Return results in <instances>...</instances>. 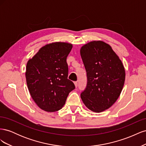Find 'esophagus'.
Returning a JSON list of instances; mask_svg holds the SVG:
<instances>
[{"mask_svg":"<svg viewBox=\"0 0 146 146\" xmlns=\"http://www.w3.org/2000/svg\"><path fill=\"white\" fill-rule=\"evenodd\" d=\"M74 85H75V86H76V87L77 88L78 86V83H77V82H74Z\"/></svg>","mask_w":146,"mask_h":146,"instance_id":"obj_1","label":"esophagus"}]
</instances>
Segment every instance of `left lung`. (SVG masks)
<instances>
[{
	"label": "left lung",
	"mask_w": 146,
	"mask_h": 146,
	"mask_svg": "<svg viewBox=\"0 0 146 146\" xmlns=\"http://www.w3.org/2000/svg\"><path fill=\"white\" fill-rule=\"evenodd\" d=\"M80 55L87 74V85L80 97L91 111L100 113L115 103L124 85L125 72L111 47L102 41L83 46Z\"/></svg>",
	"instance_id": "obj_1"
}]
</instances>
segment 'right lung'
Masks as SVG:
<instances>
[{"instance_id": "add662e5", "label": "right lung", "mask_w": 146, "mask_h": 146, "mask_svg": "<svg viewBox=\"0 0 146 146\" xmlns=\"http://www.w3.org/2000/svg\"><path fill=\"white\" fill-rule=\"evenodd\" d=\"M72 48L68 42H56L42 47L26 66L25 77L30 94L41 109L58 111L69 93L75 89L68 78L66 58Z\"/></svg>"}]
</instances>
